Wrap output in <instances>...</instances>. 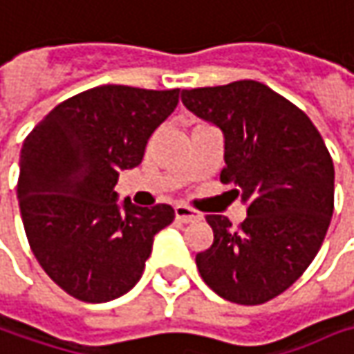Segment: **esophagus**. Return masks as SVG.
Here are the masks:
<instances>
[{"label":"esophagus","mask_w":354,"mask_h":354,"mask_svg":"<svg viewBox=\"0 0 354 354\" xmlns=\"http://www.w3.org/2000/svg\"><path fill=\"white\" fill-rule=\"evenodd\" d=\"M174 214H176V220L182 223H188V222H198V220H202V214L198 212V209H194L190 206H184V204H178L174 207Z\"/></svg>","instance_id":"34e87169"}]
</instances>
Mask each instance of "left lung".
<instances>
[{"label":"left lung","mask_w":354,"mask_h":354,"mask_svg":"<svg viewBox=\"0 0 354 354\" xmlns=\"http://www.w3.org/2000/svg\"><path fill=\"white\" fill-rule=\"evenodd\" d=\"M194 115L223 132V184L248 206L234 230L206 216L212 245L196 255L206 285L238 305L281 295L311 266L335 207V168L311 118L257 81L182 91Z\"/></svg>","instance_id":"8db88e82"}]
</instances>
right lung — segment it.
<instances>
[{"label":"right lung","mask_w":354,"mask_h":354,"mask_svg":"<svg viewBox=\"0 0 354 354\" xmlns=\"http://www.w3.org/2000/svg\"><path fill=\"white\" fill-rule=\"evenodd\" d=\"M180 88L100 85L57 104L21 148L17 198L39 266L71 297L104 303L142 277L168 204H116L122 170L142 162L150 134L176 109Z\"/></svg>","instance_id":"right-lung-1"}]
</instances>
